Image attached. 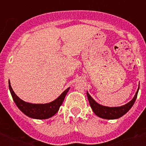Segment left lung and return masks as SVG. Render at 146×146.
<instances>
[{"instance_id": "left-lung-1", "label": "left lung", "mask_w": 146, "mask_h": 146, "mask_svg": "<svg viewBox=\"0 0 146 146\" xmlns=\"http://www.w3.org/2000/svg\"><path fill=\"white\" fill-rule=\"evenodd\" d=\"M139 89V88L136 91V95L134 96L133 98L130 102H128L127 104L120 107H107L99 104L91 97V96L89 95L88 92H87V97H88L89 104H90L92 111L98 117L103 118V119L113 120V119H117V118L121 117L122 116L124 115L125 113H127L129 111V109L131 108L136 102Z\"/></svg>"}]
</instances>
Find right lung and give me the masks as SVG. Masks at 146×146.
Wrapping results in <instances>:
<instances>
[{
	"label": "right lung",
	"mask_w": 146,
	"mask_h": 146,
	"mask_svg": "<svg viewBox=\"0 0 146 146\" xmlns=\"http://www.w3.org/2000/svg\"><path fill=\"white\" fill-rule=\"evenodd\" d=\"M9 89L15 104H17L18 108L24 114L34 119L44 120L51 117L58 111L70 88L66 89L59 97L54 100L53 102L46 104H33V103L24 102L20 99L13 90L12 87L10 86V80H9Z\"/></svg>",
	"instance_id": "add662e5"
}]
</instances>
